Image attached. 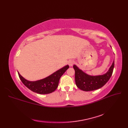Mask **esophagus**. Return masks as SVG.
<instances>
[{"mask_svg":"<svg viewBox=\"0 0 128 128\" xmlns=\"http://www.w3.org/2000/svg\"><path fill=\"white\" fill-rule=\"evenodd\" d=\"M74 62L72 60H69L68 62V64L70 66H73V64H74Z\"/></svg>","mask_w":128,"mask_h":128,"instance_id":"obj_1","label":"esophagus"}]
</instances>
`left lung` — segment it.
Listing matches in <instances>:
<instances>
[{
    "label": "left lung",
    "instance_id": "left-lung-1",
    "mask_svg": "<svg viewBox=\"0 0 128 128\" xmlns=\"http://www.w3.org/2000/svg\"><path fill=\"white\" fill-rule=\"evenodd\" d=\"M114 62L106 74L98 76H90L84 72L82 70L74 66L75 80L77 87L81 90L90 91L96 90L102 88L110 80L113 72Z\"/></svg>",
    "mask_w": 128,
    "mask_h": 128
}]
</instances>
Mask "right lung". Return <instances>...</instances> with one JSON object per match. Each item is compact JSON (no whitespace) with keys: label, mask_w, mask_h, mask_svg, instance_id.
I'll list each match as a JSON object with an SVG mask.
<instances>
[{"label":"right lung","mask_w":128,"mask_h":128,"mask_svg":"<svg viewBox=\"0 0 128 128\" xmlns=\"http://www.w3.org/2000/svg\"><path fill=\"white\" fill-rule=\"evenodd\" d=\"M69 68L66 66L43 79L29 81L25 79L18 72L21 81L30 90L39 94H48L54 92L58 88L60 78Z\"/></svg>","instance_id":"add662e5"}]
</instances>
